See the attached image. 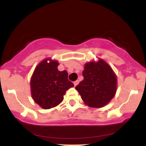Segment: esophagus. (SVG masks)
<instances>
[{
    "instance_id": "obj_1",
    "label": "esophagus",
    "mask_w": 146,
    "mask_h": 146,
    "mask_svg": "<svg viewBox=\"0 0 146 146\" xmlns=\"http://www.w3.org/2000/svg\"><path fill=\"white\" fill-rule=\"evenodd\" d=\"M73 83H74V85H75V86H76V85H77L79 83V80H76V81H75L74 82H73Z\"/></svg>"
}]
</instances>
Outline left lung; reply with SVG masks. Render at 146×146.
I'll return each instance as SVG.
<instances>
[{
	"label": "left lung",
	"mask_w": 146,
	"mask_h": 146,
	"mask_svg": "<svg viewBox=\"0 0 146 146\" xmlns=\"http://www.w3.org/2000/svg\"><path fill=\"white\" fill-rule=\"evenodd\" d=\"M82 76L83 80L76 89L86 105L100 108L113 99L117 92V76L104 60L99 58L98 61L86 63Z\"/></svg>",
	"instance_id": "1"
}]
</instances>
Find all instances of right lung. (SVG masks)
Instances as JSON below:
<instances>
[{
  "label": "right lung",
  "instance_id": "1",
  "mask_svg": "<svg viewBox=\"0 0 146 146\" xmlns=\"http://www.w3.org/2000/svg\"><path fill=\"white\" fill-rule=\"evenodd\" d=\"M58 65L56 60L45 58L36 66L31 77L32 99L44 110L58 105L66 90L74 86L68 79L67 71L58 70Z\"/></svg>",
  "mask_w": 146,
  "mask_h": 146
}]
</instances>
